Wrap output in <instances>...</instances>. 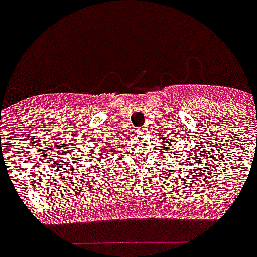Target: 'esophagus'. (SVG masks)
<instances>
[{"mask_svg":"<svg viewBox=\"0 0 257 257\" xmlns=\"http://www.w3.org/2000/svg\"><path fill=\"white\" fill-rule=\"evenodd\" d=\"M135 133L137 136H143V135H145V129H144V128H137V129H135Z\"/></svg>","mask_w":257,"mask_h":257,"instance_id":"34e87169","label":"esophagus"}]
</instances>
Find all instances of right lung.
Listing matches in <instances>:
<instances>
[{
    "mask_svg": "<svg viewBox=\"0 0 257 257\" xmlns=\"http://www.w3.org/2000/svg\"><path fill=\"white\" fill-rule=\"evenodd\" d=\"M103 153H107L108 154V152H103ZM101 157H103V156H101ZM93 160H96V157H93Z\"/></svg>",
    "mask_w": 257,
    "mask_h": 257,
    "instance_id": "obj_1",
    "label": "right lung"
}]
</instances>
